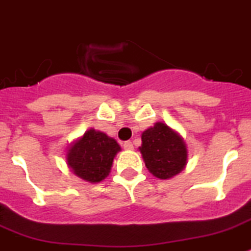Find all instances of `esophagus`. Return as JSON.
Instances as JSON below:
<instances>
[{
  "instance_id": "esophagus-1",
  "label": "esophagus",
  "mask_w": 251,
  "mask_h": 251,
  "mask_svg": "<svg viewBox=\"0 0 251 251\" xmlns=\"http://www.w3.org/2000/svg\"><path fill=\"white\" fill-rule=\"evenodd\" d=\"M124 149H125V150H132V149H134V145H132V142H131V141H125V142H124Z\"/></svg>"
}]
</instances>
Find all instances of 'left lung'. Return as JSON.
Wrapping results in <instances>:
<instances>
[{"mask_svg": "<svg viewBox=\"0 0 251 251\" xmlns=\"http://www.w3.org/2000/svg\"><path fill=\"white\" fill-rule=\"evenodd\" d=\"M142 153L148 170L159 179H170L185 168L187 151L185 142L173 128L162 123L142 132Z\"/></svg>", "mask_w": 251, "mask_h": 251, "instance_id": "obj_1", "label": "left lung"}]
</instances>
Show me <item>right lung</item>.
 <instances>
[{
    "instance_id": "right-lung-1",
    "label": "right lung",
    "mask_w": 251,
    "mask_h": 251,
    "mask_svg": "<svg viewBox=\"0 0 251 251\" xmlns=\"http://www.w3.org/2000/svg\"><path fill=\"white\" fill-rule=\"evenodd\" d=\"M120 150L114 139L91 128L70 148L67 164L81 179L99 182L109 175L115 155Z\"/></svg>"
}]
</instances>
